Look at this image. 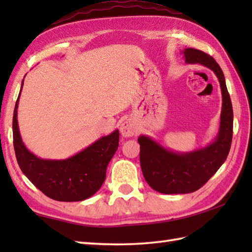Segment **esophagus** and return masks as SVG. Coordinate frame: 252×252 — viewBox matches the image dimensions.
<instances>
[{
  "instance_id": "obj_1",
  "label": "esophagus",
  "mask_w": 252,
  "mask_h": 252,
  "mask_svg": "<svg viewBox=\"0 0 252 252\" xmlns=\"http://www.w3.org/2000/svg\"><path fill=\"white\" fill-rule=\"evenodd\" d=\"M120 133L123 137H132L137 133V126L132 120H126L120 126Z\"/></svg>"
}]
</instances>
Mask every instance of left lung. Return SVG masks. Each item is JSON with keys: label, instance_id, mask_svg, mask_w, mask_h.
I'll use <instances>...</instances> for the list:
<instances>
[{"label": "left lung", "instance_id": "obj_1", "mask_svg": "<svg viewBox=\"0 0 252 252\" xmlns=\"http://www.w3.org/2000/svg\"><path fill=\"white\" fill-rule=\"evenodd\" d=\"M187 63H199L210 69L220 82L222 110L218 135L207 146L178 153L154 138L140 135V161L148 185L161 194H189L205 185L225 162L233 136V107L225 78L219 63L206 53L195 49L182 51Z\"/></svg>", "mask_w": 252, "mask_h": 252}]
</instances>
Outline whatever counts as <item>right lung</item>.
Here are the masks:
<instances>
[{
    "label": "right lung",
    "mask_w": 252,
    "mask_h": 252,
    "mask_svg": "<svg viewBox=\"0 0 252 252\" xmlns=\"http://www.w3.org/2000/svg\"><path fill=\"white\" fill-rule=\"evenodd\" d=\"M13 117L16 158L23 173L36 189L57 201H82L93 196L106 179V170L119 146V130L101 136L81 152L66 159H43L26 147L19 132L17 109Z\"/></svg>",
    "instance_id": "right-lung-1"
}]
</instances>
